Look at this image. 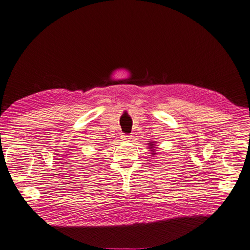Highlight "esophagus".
<instances>
[{
	"mask_svg": "<svg viewBox=\"0 0 250 250\" xmlns=\"http://www.w3.org/2000/svg\"><path fill=\"white\" fill-rule=\"evenodd\" d=\"M131 137H130V135H127V134H125V135H124V139H130Z\"/></svg>",
	"mask_w": 250,
	"mask_h": 250,
	"instance_id": "obj_1",
	"label": "esophagus"
}]
</instances>
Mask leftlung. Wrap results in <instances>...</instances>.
Returning <instances> with one entry per match:
<instances>
[{
    "label": "left lung",
    "mask_w": 250,
    "mask_h": 250,
    "mask_svg": "<svg viewBox=\"0 0 250 250\" xmlns=\"http://www.w3.org/2000/svg\"><path fill=\"white\" fill-rule=\"evenodd\" d=\"M154 146V145H151V144H150V147H152V146ZM152 151H153V150H152ZM152 154H155V153H154V152H153V153H152Z\"/></svg>",
    "instance_id": "obj_1"
}]
</instances>
